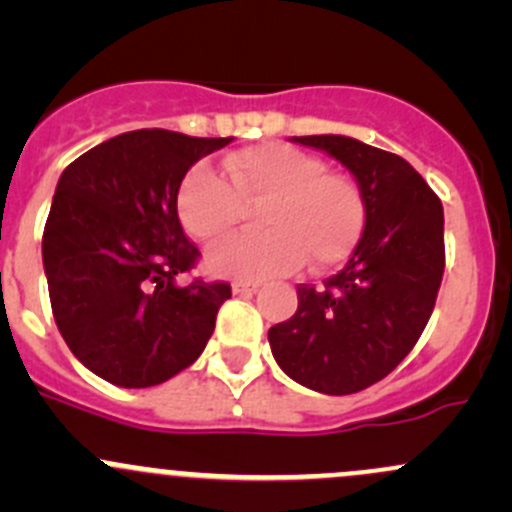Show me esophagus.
<instances>
[{"instance_id":"esophagus-1","label":"esophagus","mask_w":512,"mask_h":512,"mask_svg":"<svg viewBox=\"0 0 512 512\" xmlns=\"http://www.w3.org/2000/svg\"><path fill=\"white\" fill-rule=\"evenodd\" d=\"M255 282H232V294H237V297H250V294L257 292Z\"/></svg>"}]
</instances>
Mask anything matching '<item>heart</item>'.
I'll use <instances>...</instances> for the list:
<instances>
[{
	"instance_id": "obj_1",
	"label": "heart",
	"mask_w": 512,
	"mask_h": 512,
	"mask_svg": "<svg viewBox=\"0 0 512 512\" xmlns=\"http://www.w3.org/2000/svg\"><path fill=\"white\" fill-rule=\"evenodd\" d=\"M223 173L188 170L175 213L193 240L213 242L240 223L243 205H260V235H240L205 252V270L225 280L260 282L292 275L309 260L322 270L352 252L364 227V198L347 175L329 173L317 156L262 143L223 160Z\"/></svg>"
}]
</instances>
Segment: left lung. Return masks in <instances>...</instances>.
<instances>
[{
  "instance_id": "1",
  "label": "left lung",
  "mask_w": 512,
  "mask_h": 512,
  "mask_svg": "<svg viewBox=\"0 0 512 512\" xmlns=\"http://www.w3.org/2000/svg\"><path fill=\"white\" fill-rule=\"evenodd\" d=\"M354 175L364 230L324 287H297V312L267 332L289 379L329 396L356 394L404 361L436 304L443 205L414 165L349 136H292Z\"/></svg>"
}]
</instances>
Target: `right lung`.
Here are the masks:
<instances>
[{"instance_id":"obj_1","label":"right lung","mask_w":512,"mask_h":512,"mask_svg":"<svg viewBox=\"0 0 512 512\" xmlns=\"http://www.w3.org/2000/svg\"><path fill=\"white\" fill-rule=\"evenodd\" d=\"M230 141L143 128L61 173L41 240L51 309L76 359L108 384H163L203 354L230 285H178L198 247L180 227L175 193Z\"/></svg>"}]
</instances>
